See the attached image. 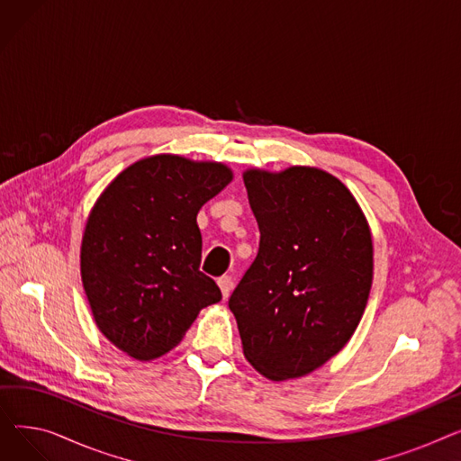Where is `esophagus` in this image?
<instances>
[{
	"mask_svg": "<svg viewBox=\"0 0 461 461\" xmlns=\"http://www.w3.org/2000/svg\"><path fill=\"white\" fill-rule=\"evenodd\" d=\"M218 287H221L222 297L226 299L231 292V287H233V278L231 276H221V278H218Z\"/></svg>",
	"mask_w": 461,
	"mask_h": 461,
	"instance_id": "obj_1",
	"label": "esophagus"
}]
</instances>
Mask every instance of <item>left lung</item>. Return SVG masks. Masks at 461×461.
<instances>
[{"label":"left lung","instance_id":"left-lung-1","mask_svg":"<svg viewBox=\"0 0 461 461\" xmlns=\"http://www.w3.org/2000/svg\"><path fill=\"white\" fill-rule=\"evenodd\" d=\"M243 179L259 250L228 304L261 375L303 377L349 342L365 313L370 226L346 185L323 169H247Z\"/></svg>","mask_w":461,"mask_h":461}]
</instances>
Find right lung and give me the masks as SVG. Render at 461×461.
Returning <instances> with one entry per match:
<instances>
[{"label": "right lung", "mask_w": 461, "mask_h": 461, "mask_svg": "<svg viewBox=\"0 0 461 461\" xmlns=\"http://www.w3.org/2000/svg\"><path fill=\"white\" fill-rule=\"evenodd\" d=\"M221 162L141 158L93 205L80 250L86 295L99 330L138 360L176 348L202 308L222 299L200 271L198 211L230 181Z\"/></svg>", "instance_id": "1"}]
</instances>
